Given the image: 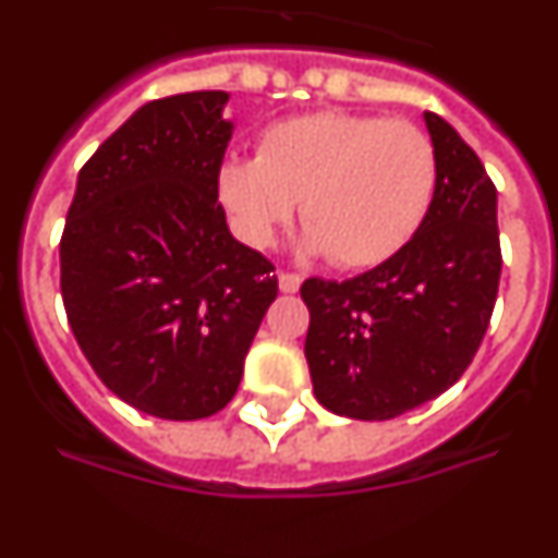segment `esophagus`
Returning a JSON list of instances; mask_svg holds the SVG:
<instances>
[{
	"label": "esophagus",
	"instance_id": "esophagus-1",
	"mask_svg": "<svg viewBox=\"0 0 558 558\" xmlns=\"http://www.w3.org/2000/svg\"><path fill=\"white\" fill-rule=\"evenodd\" d=\"M299 288H302V276L290 274V270H282V274H279V290H282V293H295Z\"/></svg>",
	"mask_w": 558,
	"mask_h": 558
}]
</instances>
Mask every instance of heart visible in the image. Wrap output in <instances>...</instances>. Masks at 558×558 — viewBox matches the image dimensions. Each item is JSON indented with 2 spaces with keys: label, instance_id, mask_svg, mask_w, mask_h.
<instances>
[{
  "label": "heart",
  "instance_id": "1",
  "mask_svg": "<svg viewBox=\"0 0 558 558\" xmlns=\"http://www.w3.org/2000/svg\"><path fill=\"white\" fill-rule=\"evenodd\" d=\"M438 190V153L411 122L318 111L274 122L259 156H229L218 198L245 243H274L302 201L304 245L340 268H372L425 226Z\"/></svg>",
  "mask_w": 558,
  "mask_h": 558
}]
</instances>
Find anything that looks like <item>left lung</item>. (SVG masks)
<instances>
[{
    "label": "left lung",
    "instance_id": "obj_1",
    "mask_svg": "<svg viewBox=\"0 0 558 558\" xmlns=\"http://www.w3.org/2000/svg\"><path fill=\"white\" fill-rule=\"evenodd\" d=\"M438 190L425 226L377 268L307 279L304 354L315 399L338 416L383 422L458 383L481 347L497 284V190L456 128L425 111Z\"/></svg>",
    "mask_w": 558,
    "mask_h": 558
}]
</instances>
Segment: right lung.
Masks as SVG:
<instances>
[{"label":"right lung","mask_w":558,"mask_h":558,"mask_svg":"<svg viewBox=\"0 0 558 558\" xmlns=\"http://www.w3.org/2000/svg\"><path fill=\"white\" fill-rule=\"evenodd\" d=\"M226 92L145 102L83 165L61 236L69 327L97 377L136 411H223L279 293L218 204Z\"/></svg>","instance_id":"obj_1"}]
</instances>
